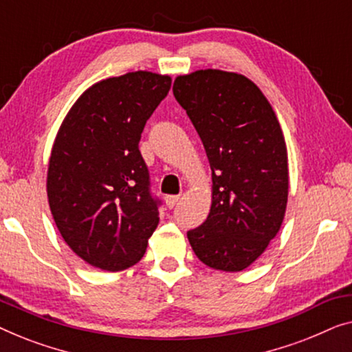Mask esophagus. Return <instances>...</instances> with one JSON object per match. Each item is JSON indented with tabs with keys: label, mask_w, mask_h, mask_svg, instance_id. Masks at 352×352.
I'll return each mask as SVG.
<instances>
[{
	"label": "esophagus",
	"mask_w": 352,
	"mask_h": 352,
	"mask_svg": "<svg viewBox=\"0 0 352 352\" xmlns=\"http://www.w3.org/2000/svg\"><path fill=\"white\" fill-rule=\"evenodd\" d=\"M178 199H180V196H166V204L172 209V207H174L178 202Z\"/></svg>",
	"instance_id": "1"
}]
</instances>
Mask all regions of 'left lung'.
<instances>
[{
	"label": "left lung",
	"instance_id": "8db88e82",
	"mask_svg": "<svg viewBox=\"0 0 352 352\" xmlns=\"http://www.w3.org/2000/svg\"><path fill=\"white\" fill-rule=\"evenodd\" d=\"M174 96L199 133L212 169L207 220L186 232L214 270L250 266L280 230L289 195L287 146L273 107L249 78L221 70L178 76Z\"/></svg>",
	"mask_w": 352,
	"mask_h": 352
}]
</instances>
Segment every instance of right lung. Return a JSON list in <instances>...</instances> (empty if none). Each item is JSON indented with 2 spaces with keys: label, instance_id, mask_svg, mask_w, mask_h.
<instances>
[{
  "label": "right lung",
  "instance_id": "add662e5",
  "mask_svg": "<svg viewBox=\"0 0 352 352\" xmlns=\"http://www.w3.org/2000/svg\"><path fill=\"white\" fill-rule=\"evenodd\" d=\"M170 76L132 72L94 84L54 142L47 199L63 241L86 263L131 268L160 223L161 201L138 150L143 127L169 94Z\"/></svg>",
  "mask_w": 352,
  "mask_h": 352
}]
</instances>
